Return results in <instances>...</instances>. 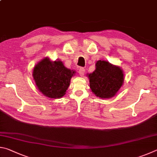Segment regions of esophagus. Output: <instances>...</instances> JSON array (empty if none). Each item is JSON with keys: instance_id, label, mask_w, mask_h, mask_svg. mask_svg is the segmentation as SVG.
Masks as SVG:
<instances>
[{"instance_id": "34e87169", "label": "esophagus", "mask_w": 157, "mask_h": 157, "mask_svg": "<svg viewBox=\"0 0 157 157\" xmlns=\"http://www.w3.org/2000/svg\"><path fill=\"white\" fill-rule=\"evenodd\" d=\"M85 69L83 67H80L79 69V71H78V73L80 74L81 76H84V74H85Z\"/></svg>"}]
</instances>
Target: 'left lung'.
<instances>
[{"label": "left lung", "mask_w": 157, "mask_h": 157, "mask_svg": "<svg viewBox=\"0 0 157 157\" xmlns=\"http://www.w3.org/2000/svg\"><path fill=\"white\" fill-rule=\"evenodd\" d=\"M88 77L92 92L101 98L113 97L124 81V74L121 69L101 60L96 63V70L88 74Z\"/></svg>", "instance_id": "1"}]
</instances>
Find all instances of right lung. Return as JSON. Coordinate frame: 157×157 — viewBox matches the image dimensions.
Wrapping results in <instances>:
<instances>
[{
  "instance_id": "obj_1",
  "label": "right lung",
  "mask_w": 157,
  "mask_h": 157,
  "mask_svg": "<svg viewBox=\"0 0 157 157\" xmlns=\"http://www.w3.org/2000/svg\"><path fill=\"white\" fill-rule=\"evenodd\" d=\"M75 71L65 67L62 61H51L45 58L33 70V78L40 92L50 98H59L65 94Z\"/></svg>"
}]
</instances>
